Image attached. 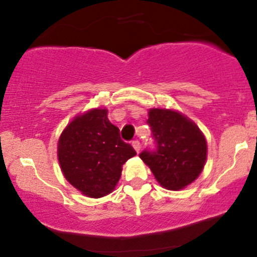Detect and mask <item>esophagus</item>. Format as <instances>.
<instances>
[{
  "mask_svg": "<svg viewBox=\"0 0 257 257\" xmlns=\"http://www.w3.org/2000/svg\"><path fill=\"white\" fill-rule=\"evenodd\" d=\"M132 145H133V147H134V150H135V151H137L138 153L140 152V147H141V145H140V143H139L138 140H134V141H133V143H132Z\"/></svg>",
  "mask_w": 257,
  "mask_h": 257,
  "instance_id": "1",
  "label": "esophagus"
}]
</instances>
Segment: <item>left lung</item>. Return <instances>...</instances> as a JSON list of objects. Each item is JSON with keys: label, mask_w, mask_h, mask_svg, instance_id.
Returning <instances> with one entry per match:
<instances>
[{"label": "left lung", "mask_w": 257, "mask_h": 257, "mask_svg": "<svg viewBox=\"0 0 257 257\" xmlns=\"http://www.w3.org/2000/svg\"><path fill=\"white\" fill-rule=\"evenodd\" d=\"M147 124L156 150H145L140 158L159 185L178 191L192 184L206 161V140L196 123L178 111L151 108Z\"/></svg>", "instance_id": "left-lung-1"}]
</instances>
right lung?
I'll list each match as a JSON object with an SVG mask.
<instances>
[{"mask_svg":"<svg viewBox=\"0 0 257 257\" xmlns=\"http://www.w3.org/2000/svg\"><path fill=\"white\" fill-rule=\"evenodd\" d=\"M137 155L119 137V129L107 118L106 108L78 114L58 141V159L65 179L90 198L114 190L123 164Z\"/></svg>","mask_w":257,"mask_h":257,"instance_id":"add662e5","label":"right lung"}]
</instances>
